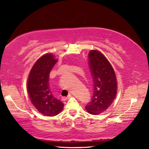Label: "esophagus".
Here are the masks:
<instances>
[{"mask_svg": "<svg viewBox=\"0 0 149 149\" xmlns=\"http://www.w3.org/2000/svg\"><path fill=\"white\" fill-rule=\"evenodd\" d=\"M70 97H71V95L69 94L66 97H63V100H68L70 98Z\"/></svg>", "mask_w": 149, "mask_h": 149, "instance_id": "obj_1", "label": "esophagus"}]
</instances>
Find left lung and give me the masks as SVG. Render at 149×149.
Here are the masks:
<instances>
[{
  "label": "left lung",
  "instance_id": "left-lung-1",
  "mask_svg": "<svg viewBox=\"0 0 149 149\" xmlns=\"http://www.w3.org/2000/svg\"><path fill=\"white\" fill-rule=\"evenodd\" d=\"M89 65L93 81V94L85 109L91 115L105 111L115 100L117 91L115 73L106 57L97 50L89 53Z\"/></svg>",
  "mask_w": 149,
  "mask_h": 149
}]
</instances>
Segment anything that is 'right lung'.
<instances>
[{
	"label": "right lung",
	"instance_id": "add662e5",
	"mask_svg": "<svg viewBox=\"0 0 149 149\" xmlns=\"http://www.w3.org/2000/svg\"><path fill=\"white\" fill-rule=\"evenodd\" d=\"M58 62L52 54H47L36 61L30 70L27 89L30 100L42 115L53 117L60 113L64 104L51 92L49 73Z\"/></svg>",
	"mask_w": 149,
	"mask_h": 149
}]
</instances>
